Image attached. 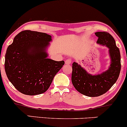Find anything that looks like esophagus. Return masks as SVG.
I'll list each match as a JSON object with an SVG mask.
<instances>
[{
    "instance_id": "34e87169",
    "label": "esophagus",
    "mask_w": 127,
    "mask_h": 127,
    "mask_svg": "<svg viewBox=\"0 0 127 127\" xmlns=\"http://www.w3.org/2000/svg\"><path fill=\"white\" fill-rule=\"evenodd\" d=\"M71 63H72V61H71L70 59H67L65 61V64L67 65L70 64Z\"/></svg>"
}]
</instances>
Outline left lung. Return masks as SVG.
Masks as SVG:
<instances>
[{
	"label": "left lung",
	"mask_w": 127,
	"mask_h": 127,
	"mask_svg": "<svg viewBox=\"0 0 127 127\" xmlns=\"http://www.w3.org/2000/svg\"><path fill=\"white\" fill-rule=\"evenodd\" d=\"M97 43L109 48L110 64L108 69L98 75H91L77 63L72 64V82L81 94L88 97H98L106 93L114 85L120 73L121 55L114 38L106 32L95 33Z\"/></svg>",
	"instance_id": "obj_1"
}]
</instances>
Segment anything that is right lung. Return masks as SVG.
<instances>
[{"instance_id":"1","label":"right lung","mask_w":127,"mask_h":127,"mask_svg":"<svg viewBox=\"0 0 127 127\" xmlns=\"http://www.w3.org/2000/svg\"><path fill=\"white\" fill-rule=\"evenodd\" d=\"M51 36L24 30L14 37L5 54V69L8 79L20 93L34 95L48 90L64 61L48 59L46 49Z\"/></svg>"}]
</instances>
